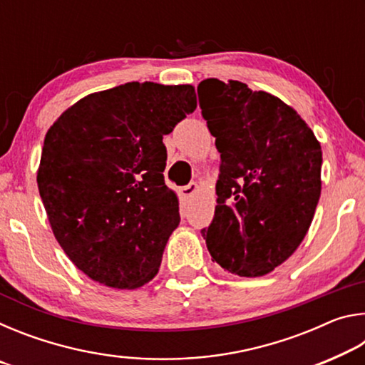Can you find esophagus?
I'll use <instances>...</instances> for the list:
<instances>
[{
  "mask_svg": "<svg viewBox=\"0 0 365 365\" xmlns=\"http://www.w3.org/2000/svg\"><path fill=\"white\" fill-rule=\"evenodd\" d=\"M196 191H197V183L196 182H191V183L187 185V187L182 188V195L185 197H191V196L196 193Z\"/></svg>",
  "mask_w": 365,
  "mask_h": 365,
  "instance_id": "1",
  "label": "esophagus"
}]
</instances>
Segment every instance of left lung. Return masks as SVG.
<instances>
[{
  "instance_id": "obj_1",
  "label": "left lung",
  "mask_w": 365,
  "mask_h": 365,
  "mask_svg": "<svg viewBox=\"0 0 365 365\" xmlns=\"http://www.w3.org/2000/svg\"><path fill=\"white\" fill-rule=\"evenodd\" d=\"M200 95L220 153L217 206L201 235L220 267L265 275L293 255L311 227L322 187L320 143L293 108L246 83L206 78Z\"/></svg>"
}]
</instances>
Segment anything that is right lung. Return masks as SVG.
<instances>
[{
	"instance_id": "add662e5",
	"label": "right lung",
	"mask_w": 365,
	"mask_h": 365,
	"mask_svg": "<svg viewBox=\"0 0 365 365\" xmlns=\"http://www.w3.org/2000/svg\"><path fill=\"white\" fill-rule=\"evenodd\" d=\"M195 109L191 85L128 82L82 98L48 130L36 174L43 206L91 280L133 289L158 274L180 222L163 137Z\"/></svg>"
}]
</instances>
